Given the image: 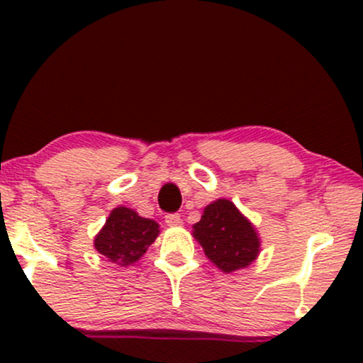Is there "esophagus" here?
I'll use <instances>...</instances> for the list:
<instances>
[{"label":"esophagus","mask_w":363,"mask_h":363,"mask_svg":"<svg viewBox=\"0 0 363 363\" xmlns=\"http://www.w3.org/2000/svg\"><path fill=\"white\" fill-rule=\"evenodd\" d=\"M165 223H167L169 227H181V225H182L181 215H179V213L165 215Z\"/></svg>","instance_id":"34e87169"}]
</instances>
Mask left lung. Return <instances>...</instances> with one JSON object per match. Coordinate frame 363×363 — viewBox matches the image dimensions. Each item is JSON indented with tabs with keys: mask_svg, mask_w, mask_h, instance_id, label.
Instances as JSON below:
<instances>
[{
	"mask_svg": "<svg viewBox=\"0 0 363 363\" xmlns=\"http://www.w3.org/2000/svg\"><path fill=\"white\" fill-rule=\"evenodd\" d=\"M193 237L201 244L208 259L223 273L247 268L261 251L256 227L225 198L205 206L201 220L193 225Z\"/></svg>",
	"mask_w": 363,
	"mask_h": 363,
	"instance_id": "left-lung-1",
	"label": "left lung"
}]
</instances>
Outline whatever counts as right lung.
I'll list each match as a JSON object with an SVG mask.
<instances>
[{"instance_id":"right-lung-1","label":"right lung","mask_w":363,"mask_h":363,"mask_svg":"<svg viewBox=\"0 0 363 363\" xmlns=\"http://www.w3.org/2000/svg\"><path fill=\"white\" fill-rule=\"evenodd\" d=\"M160 227L155 220L143 218L135 210L118 206L94 239V247L114 264L129 266L136 262L155 242Z\"/></svg>"}]
</instances>
